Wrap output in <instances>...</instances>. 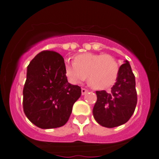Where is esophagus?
<instances>
[{"label": "esophagus", "mask_w": 159, "mask_h": 159, "mask_svg": "<svg viewBox=\"0 0 159 159\" xmlns=\"http://www.w3.org/2000/svg\"><path fill=\"white\" fill-rule=\"evenodd\" d=\"M88 89H84V88H82V89H81V94L82 95H84V94H85V93H88Z\"/></svg>", "instance_id": "obj_1"}]
</instances>
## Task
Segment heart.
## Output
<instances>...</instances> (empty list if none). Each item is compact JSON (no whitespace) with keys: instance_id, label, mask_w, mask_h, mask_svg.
Returning <instances> with one entry per match:
<instances>
[{"instance_id":"obj_1","label":"heart","mask_w":159,"mask_h":159,"mask_svg":"<svg viewBox=\"0 0 159 159\" xmlns=\"http://www.w3.org/2000/svg\"><path fill=\"white\" fill-rule=\"evenodd\" d=\"M64 69L70 83H79L87 76L91 87L103 89L115 82L120 68L118 61L111 55L84 53L74 57V63L66 61Z\"/></svg>"}]
</instances>
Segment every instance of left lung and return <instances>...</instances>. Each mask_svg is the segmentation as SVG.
Masks as SVG:
<instances>
[{"instance_id":"1","label":"left lung","mask_w":159,"mask_h":159,"mask_svg":"<svg viewBox=\"0 0 159 159\" xmlns=\"http://www.w3.org/2000/svg\"><path fill=\"white\" fill-rule=\"evenodd\" d=\"M96 94L93 114L98 123L113 128L129 121L134 112L138 98L135 77L128 61L120 66L118 78L110 92L96 91Z\"/></svg>"}]
</instances>
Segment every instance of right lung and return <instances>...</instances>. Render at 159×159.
<instances>
[{"mask_svg": "<svg viewBox=\"0 0 159 159\" xmlns=\"http://www.w3.org/2000/svg\"><path fill=\"white\" fill-rule=\"evenodd\" d=\"M64 58L54 51H42L27 67L23 110L41 129L61 127L68 121L74 102L81 97L78 85L68 82Z\"/></svg>", "mask_w": 159, "mask_h": 159, "instance_id": "right-lung-1", "label": "right lung"}]
</instances>
